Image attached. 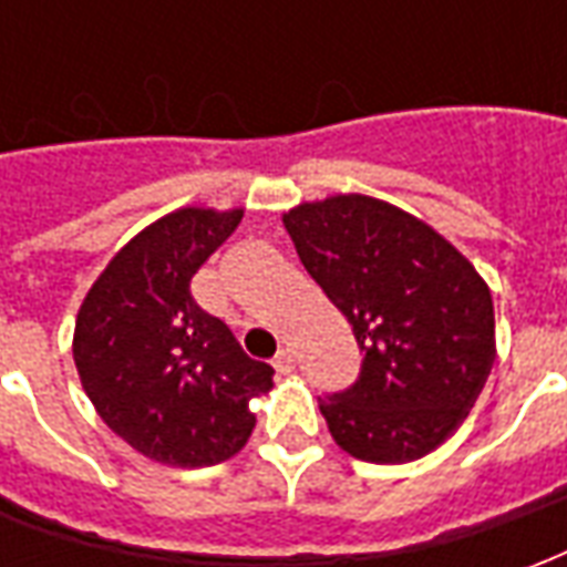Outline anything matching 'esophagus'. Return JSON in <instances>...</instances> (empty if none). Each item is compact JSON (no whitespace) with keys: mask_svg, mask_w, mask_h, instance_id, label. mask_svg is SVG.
<instances>
[{"mask_svg":"<svg viewBox=\"0 0 567 567\" xmlns=\"http://www.w3.org/2000/svg\"><path fill=\"white\" fill-rule=\"evenodd\" d=\"M297 364V358H295V349H288V346H282L279 352H276V361H272V368L279 370V373H291Z\"/></svg>","mask_w":567,"mask_h":567,"instance_id":"obj_1","label":"esophagus"}]
</instances>
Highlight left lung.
Returning <instances> with one entry per match:
<instances>
[{
  "instance_id": "1",
  "label": "left lung",
  "mask_w": 567,
  "mask_h": 567,
  "mask_svg": "<svg viewBox=\"0 0 567 567\" xmlns=\"http://www.w3.org/2000/svg\"><path fill=\"white\" fill-rule=\"evenodd\" d=\"M282 224L364 352L355 385L319 398L337 446L373 464L437 450L467 419L495 361L483 276L422 218L364 194L300 203Z\"/></svg>"
}]
</instances>
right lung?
Segmentation results:
<instances>
[{
	"mask_svg": "<svg viewBox=\"0 0 567 567\" xmlns=\"http://www.w3.org/2000/svg\"><path fill=\"white\" fill-rule=\"evenodd\" d=\"M239 221L243 209L163 215L109 260L79 309L81 385L105 425L151 462H227L251 437L248 401L272 385L270 364L248 358L190 295V279Z\"/></svg>",
	"mask_w": 567,
	"mask_h": 567,
	"instance_id": "right-lung-1",
	"label": "right lung"
}]
</instances>
